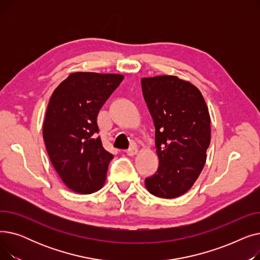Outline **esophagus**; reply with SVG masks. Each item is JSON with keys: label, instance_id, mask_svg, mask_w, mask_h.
<instances>
[{"label": "esophagus", "instance_id": "esophagus-1", "mask_svg": "<svg viewBox=\"0 0 260 260\" xmlns=\"http://www.w3.org/2000/svg\"><path fill=\"white\" fill-rule=\"evenodd\" d=\"M137 153H138V147H137V145H133V146H131L128 149H126V154H127L128 156H135Z\"/></svg>", "mask_w": 260, "mask_h": 260}]
</instances>
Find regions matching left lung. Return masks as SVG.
I'll use <instances>...</instances> for the list:
<instances>
[{
    "label": "left lung",
    "instance_id": "1",
    "mask_svg": "<svg viewBox=\"0 0 260 260\" xmlns=\"http://www.w3.org/2000/svg\"><path fill=\"white\" fill-rule=\"evenodd\" d=\"M143 97L155 125L157 172L145 178L154 196L172 199L192 187L207 160L211 119L199 89L175 76L141 80Z\"/></svg>",
    "mask_w": 260,
    "mask_h": 260
}]
</instances>
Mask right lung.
Instances as JSON below:
<instances>
[{"label":"right lung","instance_id":"right-lung-1","mask_svg":"<svg viewBox=\"0 0 260 260\" xmlns=\"http://www.w3.org/2000/svg\"><path fill=\"white\" fill-rule=\"evenodd\" d=\"M122 80L117 74L75 73L51 94L43 125L46 151L62 181L76 193H93L105 181L114 156L97 136V118Z\"/></svg>","mask_w":260,"mask_h":260}]
</instances>
